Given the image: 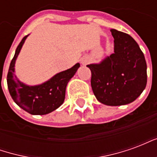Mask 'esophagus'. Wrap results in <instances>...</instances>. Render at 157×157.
Returning <instances> with one entry per match:
<instances>
[{
    "label": "esophagus",
    "mask_w": 157,
    "mask_h": 157,
    "mask_svg": "<svg viewBox=\"0 0 157 157\" xmlns=\"http://www.w3.org/2000/svg\"><path fill=\"white\" fill-rule=\"evenodd\" d=\"M89 62V59L87 57H84V58L82 59V60H81V63H82L83 65H86L87 63Z\"/></svg>",
    "instance_id": "34e87169"
}]
</instances>
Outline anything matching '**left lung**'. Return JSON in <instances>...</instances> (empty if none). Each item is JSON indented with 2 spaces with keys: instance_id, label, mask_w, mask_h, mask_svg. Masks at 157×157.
I'll use <instances>...</instances> for the list:
<instances>
[{
  "instance_id": "8db88e82",
  "label": "left lung",
  "mask_w": 157,
  "mask_h": 157,
  "mask_svg": "<svg viewBox=\"0 0 157 157\" xmlns=\"http://www.w3.org/2000/svg\"><path fill=\"white\" fill-rule=\"evenodd\" d=\"M114 39L112 55L91 70V85L98 101L108 106L126 105L134 102L145 90L147 65L138 44L127 33L111 29Z\"/></svg>"
}]
</instances>
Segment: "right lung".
Instances as JSON below:
<instances>
[{
    "mask_svg": "<svg viewBox=\"0 0 157 157\" xmlns=\"http://www.w3.org/2000/svg\"><path fill=\"white\" fill-rule=\"evenodd\" d=\"M28 36L20 42L10 64L6 79L7 86L12 98L21 109L33 115H44L62 105L65 101L66 86L77 71L80 64L76 63L71 68L59 72L42 84L27 85L15 75V64Z\"/></svg>",
    "mask_w": 157,
    "mask_h": 157,
    "instance_id": "1",
    "label": "right lung"
}]
</instances>
